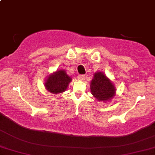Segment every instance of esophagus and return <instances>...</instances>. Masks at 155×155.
<instances>
[{"instance_id":"1","label":"esophagus","mask_w":155,"mask_h":155,"mask_svg":"<svg viewBox=\"0 0 155 155\" xmlns=\"http://www.w3.org/2000/svg\"><path fill=\"white\" fill-rule=\"evenodd\" d=\"M85 76L84 75V74H78V79L79 80V81H83V80H85Z\"/></svg>"}]
</instances>
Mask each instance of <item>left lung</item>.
I'll return each mask as SVG.
<instances>
[{
	"instance_id": "left-lung-1",
	"label": "left lung",
	"mask_w": 155,
	"mask_h": 155,
	"mask_svg": "<svg viewBox=\"0 0 155 155\" xmlns=\"http://www.w3.org/2000/svg\"><path fill=\"white\" fill-rule=\"evenodd\" d=\"M91 94L98 101L109 102L116 95V87L104 72L98 71L93 74L91 82Z\"/></svg>"
}]
</instances>
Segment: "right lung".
Segmentation results:
<instances>
[{"instance_id": "add662e5", "label": "right lung", "mask_w": 155, "mask_h": 155, "mask_svg": "<svg viewBox=\"0 0 155 155\" xmlns=\"http://www.w3.org/2000/svg\"><path fill=\"white\" fill-rule=\"evenodd\" d=\"M72 78L66 73L64 70H57L56 72L49 74L46 78L45 86L49 93L58 94L68 89L69 84L72 81Z\"/></svg>"}]
</instances>
